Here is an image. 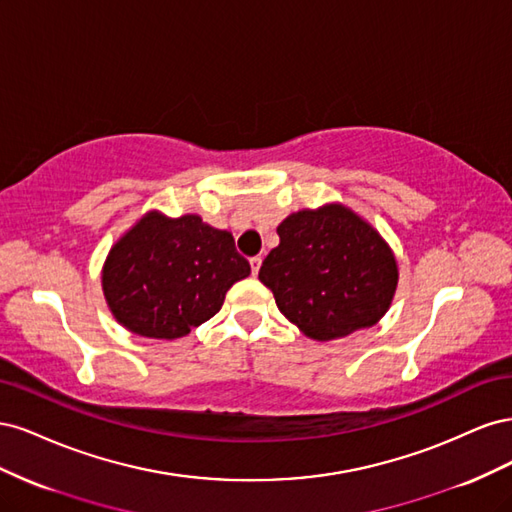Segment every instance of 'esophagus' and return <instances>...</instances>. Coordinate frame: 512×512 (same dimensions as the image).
Segmentation results:
<instances>
[{"label": "esophagus", "instance_id": "esophagus-1", "mask_svg": "<svg viewBox=\"0 0 512 512\" xmlns=\"http://www.w3.org/2000/svg\"><path fill=\"white\" fill-rule=\"evenodd\" d=\"M260 265H262V258H260V256H254V258H250V267H252V275H258V271H260Z\"/></svg>", "mask_w": 512, "mask_h": 512}]
</instances>
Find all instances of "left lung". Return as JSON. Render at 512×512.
<instances>
[{
  "mask_svg": "<svg viewBox=\"0 0 512 512\" xmlns=\"http://www.w3.org/2000/svg\"><path fill=\"white\" fill-rule=\"evenodd\" d=\"M258 273L277 309L316 342L380 322L393 303L399 269L391 245L342 203L290 213L277 226Z\"/></svg>",
  "mask_w": 512,
  "mask_h": 512,
  "instance_id": "obj_1",
  "label": "left lung"
}]
</instances>
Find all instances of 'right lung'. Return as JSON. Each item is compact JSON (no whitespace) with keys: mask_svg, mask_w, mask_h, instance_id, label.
I'll list each match as a JSON object with an SVG mask.
<instances>
[{"mask_svg":"<svg viewBox=\"0 0 512 512\" xmlns=\"http://www.w3.org/2000/svg\"><path fill=\"white\" fill-rule=\"evenodd\" d=\"M250 271L228 230L196 213L168 218L151 209L113 243L102 292L123 329L179 339L218 314L230 286Z\"/></svg>","mask_w":512,"mask_h":512,"instance_id":"add662e5","label":"right lung"}]
</instances>
